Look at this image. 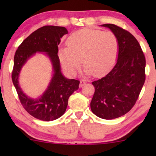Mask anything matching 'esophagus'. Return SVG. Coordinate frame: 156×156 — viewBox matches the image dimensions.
Masks as SVG:
<instances>
[{
  "label": "esophagus",
  "mask_w": 156,
  "mask_h": 156,
  "mask_svg": "<svg viewBox=\"0 0 156 156\" xmlns=\"http://www.w3.org/2000/svg\"><path fill=\"white\" fill-rule=\"evenodd\" d=\"M84 84H86V81L84 80H82L80 81V87H82Z\"/></svg>",
  "instance_id": "obj_1"
}]
</instances>
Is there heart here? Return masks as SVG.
Returning <instances> with one entry per match:
<instances>
[{
    "instance_id": "heart-1",
    "label": "heart",
    "mask_w": 156,
    "mask_h": 156,
    "mask_svg": "<svg viewBox=\"0 0 156 156\" xmlns=\"http://www.w3.org/2000/svg\"><path fill=\"white\" fill-rule=\"evenodd\" d=\"M67 47L59 50L58 57L64 69L75 74L82 64L85 73L100 76L114 67L119 55V44L116 35L110 31L83 29L68 37Z\"/></svg>"
}]
</instances>
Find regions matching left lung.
I'll return each instance as SVG.
<instances>
[{
  "instance_id": "obj_1",
  "label": "left lung",
  "mask_w": 156,
  "mask_h": 156,
  "mask_svg": "<svg viewBox=\"0 0 156 156\" xmlns=\"http://www.w3.org/2000/svg\"><path fill=\"white\" fill-rule=\"evenodd\" d=\"M101 26L116 35L119 55L114 68L92 82L95 91L90 106L96 116L109 120L126 114L136 104L146 80V58L137 40L129 32L114 24Z\"/></svg>"
}]
</instances>
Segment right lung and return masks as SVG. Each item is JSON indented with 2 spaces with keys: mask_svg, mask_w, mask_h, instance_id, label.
Returning a JSON list of instances; mask_svg holds the SVG:
<instances>
[{
  "mask_svg": "<svg viewBox=\"0 0 156 156\" xmlns=\"http://www.w3.org/2000/svg\"><path fill=\"white\" fill-rule=\"evenodd\" d=\"M68 33L65 27L46 25L30 34L18 47L14 56L12 80L19 99L25 110L39 120L50 121L65 114L68 99L79 89L80 81L67 79L62 74L58 53L61 38ZM37 52L44 53L51 59L53 74L44 93L33 99L23 92L19 84L21 69Z\"/></svg>",
  "mask_w": 156,
  "mask_h": 156,
  "instance_id": "add662e5",
  "label": "right lung"
}]
</instances>
